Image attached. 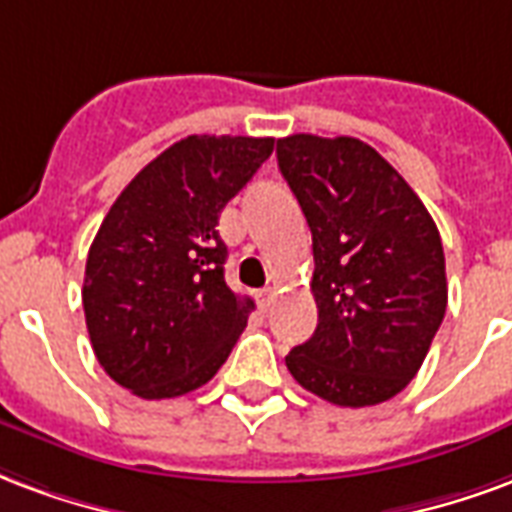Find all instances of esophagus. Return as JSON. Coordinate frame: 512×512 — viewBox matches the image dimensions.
Here are the masks:
<instances>
[{"label": "esophagus", "mask_w": 512, "mask_h": 512, "mask_svg": "<svg viewBox=\"0 0 512 512\" xmlns=\"http://www.w3.org/2000/svg\"><path fill=\"white\" fill-rule=\"evenodd\" d=\"M275 297H278V292H275V289H264V292H259L261 311H270L272 305H275Z\"/></svg>", "instance_id": "esophagus-1"}]
</instances>
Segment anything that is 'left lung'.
Returning <instances> with one entry per match:
<instances>
[{
  "instance_id": "left-lung-1",
  "label": "left lung",
  "mask_w": 512,
  "mask_h": 512,
  "mask_svg": "<svg viewBox=\"0 0 512 512\" xmlns=\"http://www.w3.org/2000/svg\"><path fill=\"white\" fill-rule=\"evenodd\" d=\"M278 166L313 237L319 324L286 354L308 393L335 406L390 401L420 371L447 308L442 237L387 160L352 136L294 133Z\"/></svg>"
}]
</instances>
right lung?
<instances>
[{"instance_id":"add662e5","label":"right lung","mask_w":512,"mask_h":512,"mask_svg":"<svg viewBox=\"0 0 512 512\" xmlns=\"http://www.w3.org/2000/svg\"><path fill=\"white\" fill-rule=\"evenodd\" d=\"M275 138L188 136L147 163L100 223L84 272L98 363L147 401L207 384L248 324L251 297L226 286L223 207Z\"/></svg>"}]
</instances>
